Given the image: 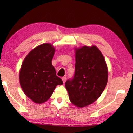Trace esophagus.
Instances as JSON below:
<instances>
[{
  "label": "esophagus",
  "mask_w": 133,
  "mask_h": 133,
  "mask_svg": "<svg viewBox=\"0 0 133 133\" xmlns=\"http://www.w3.org/2000/svg\"><path fill=\"white\" fill-rule=\"evenodd\" d=\"M62 81H63V82L65 83V82H66V81L67 78L65 77H63L62 78Z\"/></svg>",
  "instance_id": "obj_1"
}]
</instances>
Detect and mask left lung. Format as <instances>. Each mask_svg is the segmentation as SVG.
I'll return each instance as SVG.
<instances>
[{
  "mask_svg": "<svg viewBox=\"0 0 133 133\" xmlns=\"http://www.w3.org/2000/svg\"><path fill=\"white\" fill-rule=\"evenodd\" d=\"M74 78L65 86L71 103L78 107L92 104L99 98L106 86L108 69L105 59L98 48L84 46L75 48Z\"/></svg>",
  "mask_w": 133,
  "mask_h": 133,
  "instance_id": "8db88e82",
  "label": "left lung"
}]
</instances>
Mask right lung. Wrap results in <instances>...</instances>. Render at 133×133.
I'll use <instances>...</instances> for the list:
<instances>
[{
  "mask_svg": "<svg viewBox=\"0 0 133 133\" xmlns=\"http://www.w3.org/2000/svg\"><path fill=\"white\" fill-rule=\"evenodd\" d=\"M55 52L52 44H42L31 51L22 64L20 84L27 97L35 103L46 102L56 86L63 84L52 65Z\"/></svg>",
  "mask_w": 133,
  "mask_h": 133,
  "instance_id": "1",
  "label": "right lung"
}]
</instances>
